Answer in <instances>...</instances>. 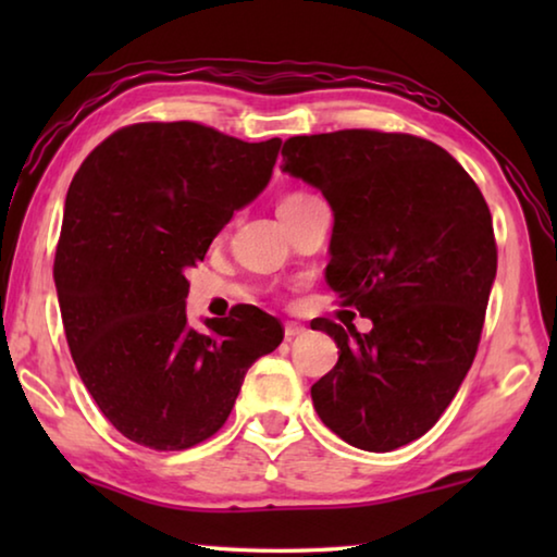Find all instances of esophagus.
<instances>
[{
    "mask_svg": "<svg viewBox=\"0 0 557 557\" xmlns=\"http://www.w3.org/2000/svg\"><path fill=\"white\" fill-rule=\"evenodd\" d=\"M305 332H307V329L301 324H285V342H292V338H297Z\"/></svg>",
    "mask_w": 557,
    "mask_h": 557,
    "instance_id": "esophagus-1",
    "label": "esophagus"
}]
</instances>
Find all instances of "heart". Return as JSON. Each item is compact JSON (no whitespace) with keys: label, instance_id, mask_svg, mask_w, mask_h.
Returning <instances> with one entry per match:
<instances>
[{"label":"heart","instance_id":"1","mask_svg":"<svg viewBox=\"0 0 557 557\" xmlns=\"http://www.w3.org/2000/svg\"><path fill=\"white\" fill-rule=\"evenodd\" d=\"M301 196H307V194H292V196H287L285 201H295V199H301Z\"/></svg>","mask_w":557,"mask_h":557}]
</instances>
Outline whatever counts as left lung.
<instances>
[{
  "label": "left lung",
  "instance_id": "obj_1",
  "mask_svg": "<svg viewBox=\"0 0 557 557\" xmlns=\"http://www.w3.org/2000/svg\"><path fill=\"white\" fill-rule=\"evenodd\" d=\"M282 172L332 206L326 282L373 322L369 334L312 324L338 346L314 410L348 445L398 449L435 425L476 356L496 277L492 213L455 157L398 132L292 137Z\"/></svg>",
  "mask_w": 557,
  "mask_h": 557
}]
</instances>
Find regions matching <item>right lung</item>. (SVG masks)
I'll use <instances>...</instances> for the list:
<instances>
[{
	"mask_svg": "<svg viewBox=\"0 0 557 557\" xmlns=\"http://www.w3.org/2000/svg\"><path fill=\"white\" fill-rule=\"evenodd\" d=\"M282 139L139 122L88 154L65 196L53 280L75 369L102 414L149 449L223 428L245 373L280 346L262 309L188 326L186 272L270 184Z\"/></svg>",
	"mask_w": 557,
	"mask_h": 557,
	"instance_id": "right-lung-1",
	"label": "right lung"
}]
</instances>
